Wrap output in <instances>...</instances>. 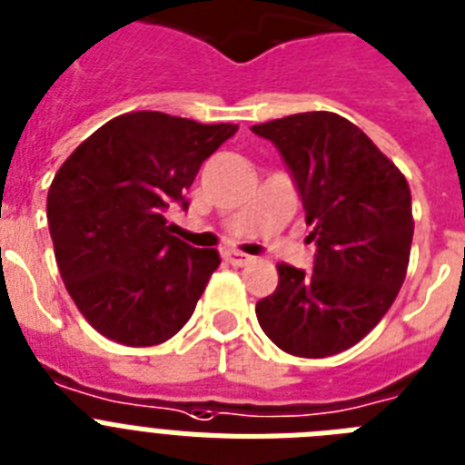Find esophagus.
<instances>
[{"mask_svg": "<svg viewBox=\"0 0 465 465\" xmlns=\"http://www.w3.org/2000/svg\"><path fill=\"white\" fill-rule=\"evenodd\" d=\"M224 262L232 264V267H245V264L252 262V257L243 255V252H239V251H226L224 252Z\"/></svg>", "mask_w": 465, "mask_h": 465, "instance_id": "34e87169", "label": "esophagus"}]
</instances>
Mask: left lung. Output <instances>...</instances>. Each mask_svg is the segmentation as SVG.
Instances as JSON below:
<instances>
[{
	"label": "left lung",
	"mask_w": 465,
	"mask_h": 465,
	"mask_svg": "<svg viewBox=\"0 0 465 465\" xmlns=\"http://www.w3.org/2000/svg\"><path fill=\"white\" fill-rule=\"evenodd\" d=\"M279 148L317 243L314 267L281 262L257 302L267 338L295 357L357 345L400 292L413 239L411 191L381 148L338 113L312 111L251 127Z\"/></svg>",
	"instance_id": "left-lung-1"
}]
</instances>
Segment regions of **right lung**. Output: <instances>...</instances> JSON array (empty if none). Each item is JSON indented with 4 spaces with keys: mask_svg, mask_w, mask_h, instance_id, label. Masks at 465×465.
Segmentation results:
<instances>
[{
    "mask_svg": "<svg viewBox=\"0 0 465 465\" xmlns=\"http://www.w3.org/2000/svg\"><path fill=\"white\" fill-rule=\"evenodd\" d=\"M239 124H201L158 111L124 113L68 155L46 196L58 272L108 341H170L220 267L214 248L173 236L165 210Z\"/></svg>",
    "mask_w": 465,
    "mask_h": 465,
    "instance_id": "1",
    "label": "right lung"
}]
</instances>
